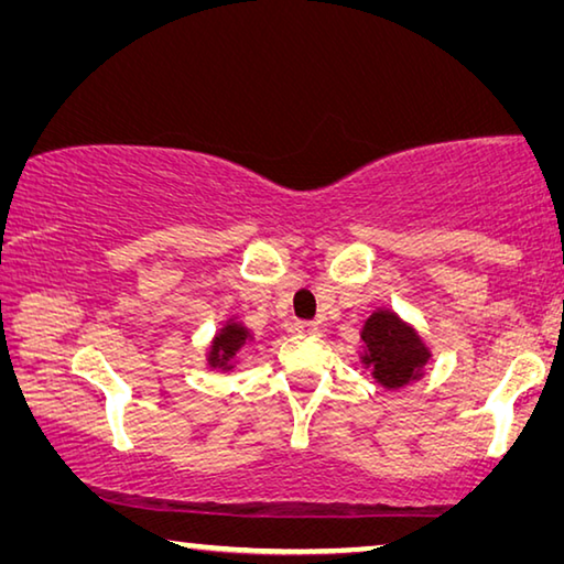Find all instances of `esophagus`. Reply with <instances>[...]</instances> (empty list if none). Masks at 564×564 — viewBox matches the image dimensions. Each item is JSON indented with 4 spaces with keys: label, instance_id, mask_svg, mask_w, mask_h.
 <instances>
[{
    "label": "esophagus",
    "instance_id": "34e87169",
    "mask_svg": "<svg viewBox=\"0 0 564 564\" xmlns=\"http://www.w3.org/2000/svg\"><path fill=\"white\" fill-rule=\"evenodd\" d=\"M295 330L303 333V336H313V333H318V323L316 321H295Z\"/></svg>",
    "mask_w": 564,
    "mask_h": 564
}]
</instances>
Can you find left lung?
<instances>
[{
	"mask_svg": "<svg viewBox=\"0 0 564 564\" xmlns=\"http://www.w3.org/2000/svg\"><path fill=\"white\" fill-rule=\"evenodd\" d=\"M360 362L373 370L376 383L388 390L405 388L423 378L431 348L420 333L390 308H378L362 323Z\"/></svg>",
	"mask_w": 564,
	"mask_h": 564,
	"instance_id": "1",
	"label": "left lung"
}]
</instances>
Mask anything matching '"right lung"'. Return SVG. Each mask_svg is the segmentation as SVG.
<instances>
[{
	"mask_svg": "<svg viewBox=\"0 0 564 564\" xmlns=\"http://www.w3.org/2000/svg\"><path fill=\"white\" fill-rule=\"evenodd\" d=\"M253 336L243 323H238L236 318H228L221 330L216 333L212 340V348H208V368H218V370H234L238 352L243 350L246 343H251Z\"/></svg>",
	"mask_w": 564,
	"mask_h": 564,
	"instance_id": "add662e5",
	"label": "right lung"
}]
</instances>
